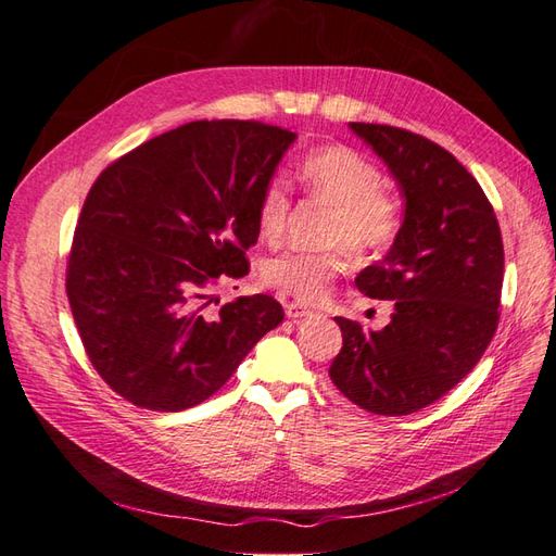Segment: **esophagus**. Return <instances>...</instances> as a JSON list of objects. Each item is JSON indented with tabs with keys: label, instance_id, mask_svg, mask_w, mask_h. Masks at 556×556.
Masks as SVG:
<instances>
[{
	"label": "esophagus",
	"instance_id": "esophagus-1",
	"mask_svg": "<svg viewBox=\"0 0 556 556\" xmlns=\"http://www.w3.org/2000/svg\"><path fill=\"white\" fill-rule=\"evenodd\" d=\"M307 315H313V309L305 307V305H301V303H295V301L287 303V317H291V319H301V317H307Z\"/></svg>",
	"mask_w": 556,
	"mask_h": 556
}]
</instances>
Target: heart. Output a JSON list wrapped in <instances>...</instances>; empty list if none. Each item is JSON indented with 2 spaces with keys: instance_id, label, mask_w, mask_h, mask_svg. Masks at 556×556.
<instances>
[{
  "instance_id": "heart-1",
  "label": "heart",
  "mask_w": 556,
  "mask_h": 556,
  "mask_svg": "<svg viewBox=\"0 0 556 556\" xmlns=\"http://www.w3.org/2000/svg\"><path fill=\"white\" fill-rule=\"evenodd\" d=\"M301 182L325 203L333 205L327 227L329 243H348L357 253H377L389 247L400 229V203L386 193L383 175L363 153L348 147H325L307 153L301 163ZM291 191L281 177L269 179L257 199V229L277 241L287 227ZM351 267V251H283L263 265L269 287L305 303L327 295L329 283Z\"/></svg>"
}]
</instances>
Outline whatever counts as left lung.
I'll use <instances>...</instances> for the list:
<instances>
[{
  "mask_svg": "<svg viewBox=\"0 0 556 556\" xmlns=\"http://www.w3.org/2000/svg\"><path fill=\"white\" fill-rule=\"evenodd\" d=\"M389 167L403 225L383 261L355 277L369 299L393 301L379 331L337 317L343 348L333 386L374 415L435 403L476 367L500 319L505 249L493 205L453 153L391 125L348 123Z\"/></svg>",
  "mask_w": 556,
  "mask_h": 556,
  "instance_id": "left-lung-1",
  "label": "left lung"
}]
</instances>
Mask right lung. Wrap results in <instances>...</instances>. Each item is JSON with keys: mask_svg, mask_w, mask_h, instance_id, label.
I'll return each mask as SVG.
<instances>
[{"mask_svg": "<svg viewBox=\"0 0 556 556\" xmlns=\"http://www.w3.org/2000/svg\"><path fill=\"white\" fill-rule=\"evenodd\" d=\"M295 137L253 121L187 123L125 153L89 189L68 303L89 363L132 405L203 403L281 325L273 295L213 313L208 291L249 275L257 199Z\"/></svg>", "mask_w": 556, "mask_h": 556, "instance_id": "right-lung-1", "label": "right lung"}]
</instances>
